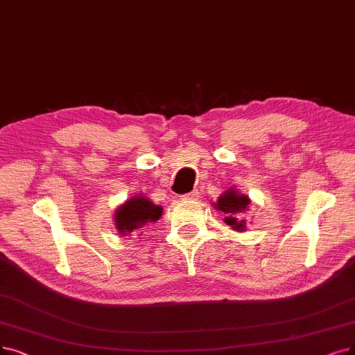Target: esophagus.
<instances>
[{
    "mask_svg": "<svg viewBox=\"0 0 355 355\" xmlns=\"http://www.w3.org/2000/svg\"><path fill=\"white\" fill-rule=\"evenodd\" d=\"M198 191H192V192H188V193H185V195H182V200H189V201H195V200H198Z\"/></svg>",
    "mask_w": 355,
    "mask_h": 355,
    "instance_id": "esophagus-1",
    "label": "esophagus"
}]
</instances>
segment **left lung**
Segmentation results:
<instances>
[{
    "instance_id": "8db88e82",
    "label": "left lung",
    "mask_w": 355,
    "mask_h": 355,
    "mask_svg": "<svg viewBox=\"0 0 355 355\" xmlns=\"http://www.w3.org/2000/svg\"><path fill=\"white\" fill-rule=\"evenodd\" d=\"M250 204L252 201L248 195L242 193L234 187H230L218 196L217 202H212V207L223 212L224 223L227 225H230L234 232L242 233L246 232V218L243 216Z\"/></svg>"
}]
</instances>
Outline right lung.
Returning <instances> with one entry per match:
<instances>
[{
	"instance_id": "obj_1",
	"label": "right lung",
	"mask_w": 355,
	"mask_h": 355,
	"mask_svg": "<svg viewBox=\"0 0 355 355\" xmlns=\"http://www.w3.org/2000/svg\"><path fill=\"white\" fill-rule=\"evenodd\" d=\"M162 214L163 207L155 205L147 196L139 193L121 204L115 211L113 220H115V229L123 237L139 233L146 225L157 221Z\"/></svg>"
}]
</instances>
